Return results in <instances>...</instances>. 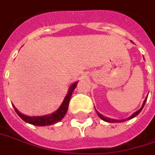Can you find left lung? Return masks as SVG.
<instances>
[{"label":"left lung","mask_w":155,"mask_h":155,"mask_svg":"<svg viewBox=\"0 0 155 155\" xmlns=\"http://www.w3.org/2000/svg\"><path fill=\"white\" fill-rule=\"evenodd\" d=\"M133 42V41H132ZM147 98H148V96L146 97V99L144 100V101H143V105H142V107H141L138 110H137L136 112H134L133 115H131V116H129L128 118H126V119H123V120H116V119H111V118H109V117H106V116H104L102 114H100V112L98 111V110H96V113L98 114V116H100V119H102L103 120H104V121H106V122H110V123H115V122H123V121H126V120H131V119H133V118H134L135 116H137L139 113H140L141 111H142V110H143V106H144L145 103H146V101H147Z\"/></svg>","instance_id":"1"}]
</instances>
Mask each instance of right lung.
I'll return each mask as SVG.
<instances>
[{
	"label": "right lung",
	"instance_id": "1",
	"mask_svg": "<svg viewBox=\"0 0 155 155\" xmlns=\"http://www.w3.org/2000/svg\"><path fill=\"white\" fill-rule=\"evenodd\" d=\"M77 84H78V82H75V83L71 84V86L68 88L67 95L65 97L63 102L61 104V106L55 111L51 113V114L45 115V116H27V115H23L21 112H19L18 110L16 108L14 105H13V108L15 109V111L17 112V114L24 121H26L27 123L35 125V126H39V127H45V126L55 124V123H57V122H59L62 120L65 115H66L67 110H68V105H69V102L71 100V94L77 87Z\"/></svg>",
	"mask_w": 155,
	"mask_h": 155
}]
</instances>
